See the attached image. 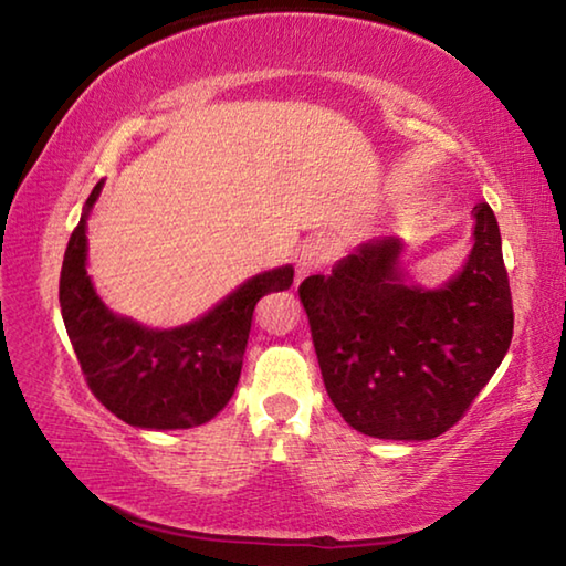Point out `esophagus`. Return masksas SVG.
<instances>
[{
    "label": "esophagus",
    "instance_id": "1",
    "mask_svg": "<svg viewBox=\"0 0 566 566\" xmlns=\"http://www.w3.org/2000/svg\"><path fill=\"white\" fill-rule=\"evenodd\" d=\"M334 256H337V247H334L329 237L312 239L310 244H304L300 260H296V274H300V280H304V276L324 270Z\"/></svg>",
    "mask_w": 566,
    "mask_h": 566
}]
</instances>
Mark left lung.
I'll return each mask as SVG.
<instances>
[{
    "mask_svg": "<svg viewBox=\"0 0 566 566\" xmlns=\"http://www.w3.org/2000/svg\"><path fill=\"white\" fill-rule=\"evenodd\" d=\"M474 247L439 290L405 284L399 239H371L300 284L324 387L349 427L434 439L454 427L512 344L514 310L492 207H474Z\"/></svg>",
    "mask_w": 566,
    "mask_h": 566,
    "instance_id": "left-lung-1",
    "label": "left lung"
}]
</instances>
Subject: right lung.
Segmentation results:
<instances>
[{"instance_id": "1", "label": "right lung", "mask_w": 566, "mask_h": 566, "mask_svg": "<svg viewBox=\"0 0 566 566\" xmlns=\"http://www.w3.org/2000/svg\"><path fill=\"white\" fill-rule=\"evenodd\" d=\"M102 181L92 189L66 244L60 306L84 379L112 415L142 429H189L217 417L234 395L264 294L290 290L294 270L256 274L202 319L177 329H149L109 312L87 274V217Z\"/></svg>"}]
</instances>
